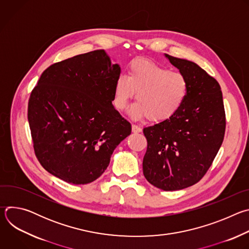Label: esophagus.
<instances>
[{
    "label": "esophagus",
    "mask_w": 249,
    "mask_h": 249,
    "mask_svg": "<svg viewBox=\"0 0 249 249\" xmlns=\"http://www.w3.org/2000/svg\"><path fill=\"white\" fill-rule=\"evenodd\" d=\"M132 132L133 133H141L142 132V128L140 126H138V125L133 124L132 125Z\"/></svg>",
    "instance_id": "obj_1"
}]
</instances>
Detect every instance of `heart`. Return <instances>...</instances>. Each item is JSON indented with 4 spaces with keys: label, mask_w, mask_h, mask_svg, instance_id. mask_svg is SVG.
<instances>
[{
    "label": "heart",
    "mask_w": 249,
    "mask_h": 249,
    "mask_svg": "<svg viewBox=\"0 0 249 249\" xmlns=\"http://www.w3.org/2000/svg\"><path fill=\"white\" fill-rule=\"evenodd\" d=\"M188 89V81L182 73L171 72L149 60H136L129 67L128 77L120 75L116 79L114 105L119 110L126 109L137 91L138 102L132 106L130 116L161 122L180 110Z\"/></svg>",
    "instance_id": "heart-1"
}]
</instances>
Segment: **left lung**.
Wrapping results in <instances>:
<instances>
[{
  "label": "left lung",
  "mask_w": 249,
  "mask_h": 249,
  "mask_svg": "<svg viewBox=\"0 0 249 249\" xmlns=\"http://www.w3.org/2000/svg\"><path fill=\"white\" fill-rule=\"evenodd\" d=\"M189 85L180 110L144 129L148 148L143 173L154 186L174 191L197 183L217 156L225 136L226 115L219 83L196 63L169 56Z\"/></svg>",
  "instance_id": "8db88e82"
}]
</instances>
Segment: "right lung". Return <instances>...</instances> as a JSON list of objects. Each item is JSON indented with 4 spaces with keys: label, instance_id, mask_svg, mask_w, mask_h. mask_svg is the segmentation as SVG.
<instances>
[{
    "label": "right lung",
    "instance_id": "1",
    "mask_svg": "<svg viewBox=\"0 0 249 249\" xmlns=\"http://www.w3.org/2000/svg\"><path fill=\"white\" fill-rule=\"evenodd\" d=\"M121 68L104 50L55 63L30 94L27 118L41 165L72 184H88L107 168L131 124L114 108Z\"/></svg>",
    "mask_w": 249,
    "mask_h": 249
}]
</instances>
